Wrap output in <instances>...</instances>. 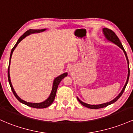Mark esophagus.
<instances>
[{
	"instance_id": "34e87169",
	"label": "esophagus",
	"mask_w": 133,
	"mask_h": 133,
	"mask_svg": "<svg viewBox=\"0 0 133 133\" xmlns=\"http://www.w3.org/2000/svg\"><path fill=\"white\" fill-rule=\"evenodd\" d=\"M69 71H72V70H71V69H69Z\"/></svg>"
}]
</instances>
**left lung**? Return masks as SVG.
Returning a JSON list of instances; mask_svg holds the SVG:
<instances>
[{"label":"left lung","mask_w":133,"mask_h":133,"mask_svg":"<svg viewBox=\"0 0 133 133\" xmlns=\"http://www.w3.org/2000/svg\"><path fill=\"white\" fill-rule=\"evenodd\" d=\"M102 31H103V35L105 36V38L106 39L107 41L109 42H111V43H113L114 44L116 45L117 46H119V48H121L122 50H123L125 56H126V60H127V62H128V77H127V80H126V82L125 83L124 86L122 90H121V91L118 95L117 97L115 98L114 99L111 100V101L109 102H106V103H101V104H98V105H90V104H88V103H86L84 102H83L78 97H77V99L79 103H81V105H83V106L84 107L89 108V109H101V108H103V107H105L109 105L112 104L114 103V102H116L118 99L119 98L121 97V95H122L124 91L125 88H126L127 84L128 83V80H129V73H130V71H129V61H128V55L126 54V52L125 51L124 49L123 46H122V43H121L120 40H119V38L117 37V36L115 34V33L114 31H112V30H109V29L106 28H104L102 29Z\"/></svg>","instance_id":"8db88e82"}]
</instances>
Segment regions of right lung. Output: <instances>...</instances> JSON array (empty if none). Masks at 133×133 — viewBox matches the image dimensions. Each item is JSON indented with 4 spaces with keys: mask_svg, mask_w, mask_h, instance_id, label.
Here are the masks:
<instances>
[{
    "mask_svg": "<svg viewBox=\"0 0 133 133\" xmlns=\"http://www.w3.org/2000/svg\"><path fill=\"white\" fill-rule=\"evenodd\" d=\"M46 29H42V30H33V29H30V30H28L27 31H26L24 34L22 35L18 39L17 42L16 43V45H14V47L12 48V50H11V55H10V59H9V68H8V80H9V83L10 86H11V90H12L13 93H14V96H15L16 98L19 100L21 103H23V104L29 106V107H31L33 108H36V109H44V108L48 107L53 103L54 100L55 95H56V92H57V90L58 86H59L60 82L62 81V79L65 78V76H68V72H65V73H63L61 75L59 76L56 77L54 79V82H53V84H52V91H51V93L49 95V97L45 100V101L40 102V103H32V102H27L24 100H22V99L19 97L18 95H17V93H16V91H14V89L13 88L12 83H11V78H10V64H11V57H12V55L14 50H15V49L16 48V46H17V45L19 44L21 40H23L24 38L26 37L27 36L30 35L32 34V33H40V32H43L45 31Z\"/></svg>",
    "mask_w": 133,
    "mask_h": 133,
    "instance_id": "1",
    "label": "right lung"
}]
</instances>
